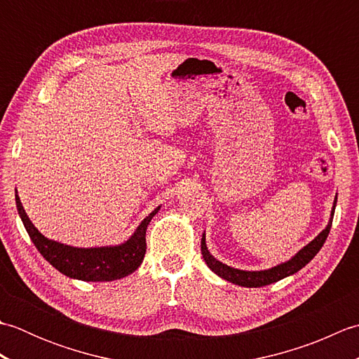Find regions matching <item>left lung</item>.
<instances>
[{"mask_svg": "<svg viewBox=\"0 0 359 359\" xmlns=\"http://www.w3.org/2000/svg\"><path fill=\"white\" fill-rule=\"evenodd\" d=\"M337 199L338 197H334L330 220H329V224H327V226L316 236L313 241L309 242L306 247L297 251V253L292 259H288L287 262H282L276 266H271V269H269V270H259V271H247V270L233 269V266L217 261V259L210 253L207 248V242H205V233L202 234V242H201L203 261L207 262L210 270L215 271L217 276H220L228 282H231V284L241 285V287H250V288L264 287V285L273 284V282L284 279L287 276H292V274H294L296 271H299L302 266H306L311 261V259L318 255V251L323 248L327 236H329L330 228H332L334 207H337Z\"/></svg>", "mask_w": 359, "mask_h": 359, "instance_id": "obj_1", "label": "left lung"}]
</instances>
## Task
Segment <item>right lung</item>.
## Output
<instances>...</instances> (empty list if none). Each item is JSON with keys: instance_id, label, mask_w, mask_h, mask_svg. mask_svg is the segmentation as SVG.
<instances>
[{"instance_id": "obj_1", "label": "right lung", "mask_w": 359, "mask_h": 359, "mask_svg": "<svg viewBox=\"0 0 359 359\" xmlns=\"http://www.w3.org/2000/svg\"><path fill=\"white\" fill-rule=\"evenodd\" d=\"M15 202H17L18 215L22 220L29 238L40 251L41 256L53 269H57L65 276L72 279H80L86 282H109L128 276L139 269L143 262L144 251H147V228L154 217L160 207L144 217L137 226L134 234L120 245L109 247H94V248H79L65 245L62 242L48 239L35 225L30 222L25 208H22L20 197L15 191Z\"/></svg>"}]
</instances>
